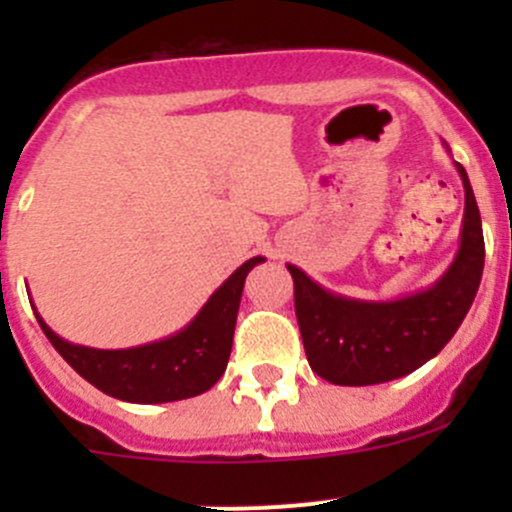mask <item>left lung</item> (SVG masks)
<instances>
[{
    "instance_id": "8db88e82",
    "label": "left lung",
    "mask_w": 512,
    "mask_h": 512,
    "mask_svg": "<svg viewBox=\"0 0 512 512\" xmlns=\"http://www.w3.org/2000/svg\"><path fill=\"white\" fill-rule=\"evenodd\" d=\"M456 170L466 190L461 245L428 289L369 302L329 292L299 267L287 265L307 361L329 384L371 386L401 379L433 359L461 327L483 277L485 242L471 180L461 163Z\"/></svg>"
}]
</instances>
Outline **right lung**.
<instances>
[{"instance_id": "add662e5", "label": "right lung", "mask_w": 512, "mask_h": 512, "mask_svg": "<svg viewBox=\"0 0 512 512\" xmlns=\"http://www.w3.org/2000/svg\"><path fill=\"white\" fill-rule=\"evenodd\" d=\"M260 262L265 257H252L237 267L180 332L141 347L94 349L71 344L41 319L36 307L34 314L66 364L103 394L131 404L190 399L208 391L225 374L245 277Z\"/></svg>"}]
</instances>
